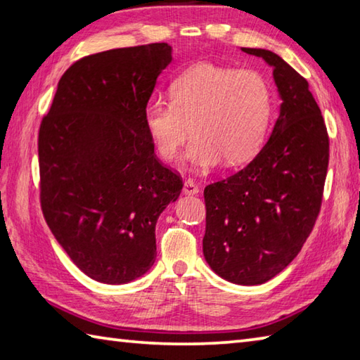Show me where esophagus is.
Instances as JSON below:
<instances>
[{"label":"esophagus","instance_id":"obj_1","mask_svg":"<svg viewBox=\"0 0 360 360\" xmlns=\"http://www.w3.org/2000/svg\"><path fill=\"white\" fill-rule=\"evenodd\" d=\"M182 192H184L186 195H197L200 192V188H198V186L195 184L192 179H186L184 181V188H182Z\"/></svg>","mask_w":360,"mask_h":360}]
</instances>
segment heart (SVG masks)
I'll use <instances>...</instances> for the list:
<instances>
[{"instance_id":"heart-1","label":"heart","mask_w":360,"mask_h":360,"mask_svg":"<svg viewBox=\"0 0 360 360\" xmlns=\"http://www.w3.org/2000/svg\"><path fill=\"white\" fill-rule=\"evenodd\" d=\"M168 94L169 103L153 102L145 110L148 135L162 159L178 158L191 132L186 159L198 169L221 159L240 165L263 146L274 94L259 72L201 63L174 78Z\"/></svg>"}]
</instances>
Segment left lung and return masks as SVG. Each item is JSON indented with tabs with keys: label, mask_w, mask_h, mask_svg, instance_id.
<instances>
[{
	"label": "left lung",
	"mask_w": 360,
	"mask_h": 360,
	"mask_svg": "<svg viewBox=\"0 0 360 360\" xmlns=\"http://www.w3.org/2000/svg\"><path fill=\"white\" fill-rule=\"evenodd\" d=\"M272 66L278 120L259 154L205 188L202 253L228 282L261 285L297 257L321 211L329 135L309 83L278 55L243 49Z\"/></svg>",
	"instance_id": "left-lung-1"
}]
</instances>
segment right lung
I'll list each match as a JSON object with an SVG mask.
<instances>
[{
    "instance_id": "1",
    "label": "right lung",
    "mask_w": 360,
    "mask_h": 360,
    "mask_svg": "<svg viewBox=\"0 0 360 360\" xmlns=\"http://www.w3.org/2000/svg\"><path fill=\"white\" fill-rule=\"evenodd\" d=\"M172 47L155 42L84 56L64 72L39 129L44 219L80 271L127 283L155 261V224L182 191L145 126Z\"/></svg>"
}]
</instances>
